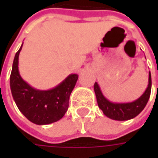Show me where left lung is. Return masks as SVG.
Masks as SVG:
<instances>
[{"instance_id": "obj_1", "label": "left lung", "mask_w": 158, "mask_h": 158, "mask_svg": "<svg viewBox=\"0 0 158 158\" xmlns=\"http://www.w3.org/2000/svg\"><path fill=\"white\" fill-rule=\"evenodd\" d=\"M94 91L98 107L106 117L114 120H128L136 117L144 109L151 92V75L149 73V84L146 90L136 100L129 103H115L109 101L103 95L98 82H95Z\"/></svg>"}]
</instances>
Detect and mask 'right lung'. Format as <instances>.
I'll return each mask as SVG.
<instances>
[{"mask_svg": "<svg viewBox=\"0 0 158 158\" xmlns=\"http://www.w3.org/2000/svg\"><path fill=\"white\" fill-rule=\"evenodd\" d=\"M22 46L15 53L10 75V89L19 111L37 125L56 122L65 115L69 108V97L75 88L78 75L71 74L56 87L40 90L31 87L20 76L18 58Z\"/></svg>", "mask_w": 158, "mask_h": 158, "instance_id": "1", "label": "right lung"}]
</instances>
